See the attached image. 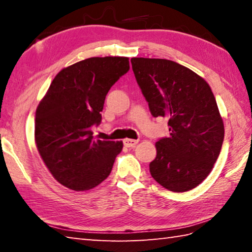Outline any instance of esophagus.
<instances>
[{
	"label": "esophagus",
	"instance_id": "1",
	"mask_svg": "<svg viewBox=\"0 0 252 252\" xmlns=\"http://www.w3.org/2000/svg\"><path fill=\"white\" fill-rule=\"evenodd\" d=\"M138 143V140H133V139H125L123 140V144L126 148H133L135 147V144Z\"/></svg>",
	"mask_w": 252,
	"mask_h": 252
}]
</instances>
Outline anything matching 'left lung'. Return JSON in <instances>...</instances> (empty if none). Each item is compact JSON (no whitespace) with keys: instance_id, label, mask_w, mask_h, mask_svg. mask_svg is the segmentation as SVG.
Masks as SVG:
<instances>
[{"instance_id":"obj_1","label":"left lung","mask_w":252,"mask_h":252,"mask_svg":"<svg viewBox=\"0 0 252 252\" xmlns=\"http://www.w3.org/2000/svg\"><path fill=\"white\" fill-rule=\"evenodd\" d=\"M131 63L152 116L169 119L170 135L156 143L151 176L173 192L193 189L211 172L222 147L215 95L201 76L174 61L132 58Z\"/></svg>"}]
</instances>
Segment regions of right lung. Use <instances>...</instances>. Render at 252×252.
Listing matches in <instances>:
<instances>
[{
	"label": "right lung",
	"mask_w": 252,
	"mask_h": 252,
	"mask_svg": "<svg viewBox=\"0 0 252 252\" xmlns=\"http://www.w3.org/2000/svg\"><path fill=\"white\" fill-rule=\"evenodd\" d=\"M130 69L123 57L90 58L60 71L35 113L37 150L52 176L74 191H85L111 173L122 141H102L92 126L102 120L105 96Z\"/></svg>",
	"instance_id": "1"
}]
</instances>
